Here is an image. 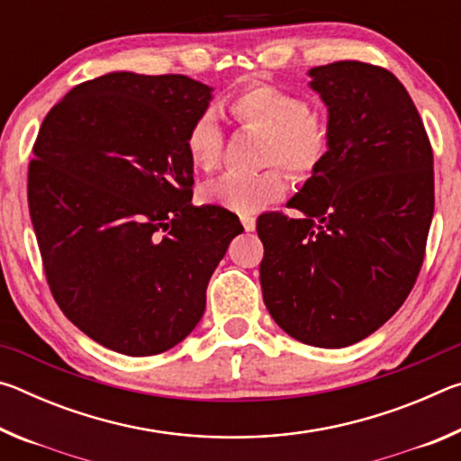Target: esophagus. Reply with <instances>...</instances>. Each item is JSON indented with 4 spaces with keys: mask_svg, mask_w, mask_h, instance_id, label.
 <instances>
[{
    "mask_svg": "<svg viewBox=\"0 0 461 461\" xmlns=\"http://www.w3.org/2000/svg\"><path fill=\"white\" fill-rule=\"evenodd\" d=\"M241 225H244L246 231H254L256 230V220L252 215H244V217H241Z\"/></svg>",
    "mask_w": 461,
    "mask_h": 461,
    "instance_id": "34e87169",
    "label": "esophagus"
}]
</instances>
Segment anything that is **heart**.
Segmentation results:
<instances>
[{"instance_id": "1", "label": "heart", "mask_w": 461, "mask_h": 461, "mask_svg": "<svg viewBox=\"0 0 461 461\" xmlns=\"http://www.w3.org/2000/svg\"><path fill=\"white\" fill-rule=\"evenodd\" d=\"M228 107L241 126L264 131V165L278 162L294 175H307L321 162L330 146V128L321 115L309 112L305 99L278 85H249L230 99ZM185 146L194 168L209 173L217 167L223 131L212 112L193 120ZM285 193L286 176L278 167H270L256 175H223L203 189V199L231 213L252 215Z\"/></svg>"}]
</instances>
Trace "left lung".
<instances>
[{
	"mask_svg": "<svg viewBox=\"0 0 461 461\" xmlns=\"http://www.w3.org/2000/svg\"><path fill=\"white\" fill-rule=\"evenodd\" d=\"M327 105L330 146L286 203L264 213L262 299L307 346L346 348L407 299L433 220V150L407 89L382 67L339 60L309 71Z\"/></svg>",
	"mask_w": 461,
	"mask_h": 461,
	"instance_id": "left-lung-1",
	"label": "left lung"
}]
</instances>
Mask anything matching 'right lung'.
<instances>
[{
	"instance_id": "1",
	"label": "right lung",
	"mask_w": 461,
	"mask_h": 461,
	"mask_svg": "<svg viewBox=\"0 0 461 461\" xmlns=\"http://www.w3.org/2000/svg\"><path fill=\"white\" fill-rule=\"evenodd\" d=\"M212 87L185 75L107 73L42 122L28 207L62 313L113 352L154 356L201 321L236 213L194 207L185 138Z\"/></svg>"
}]
</instances>
